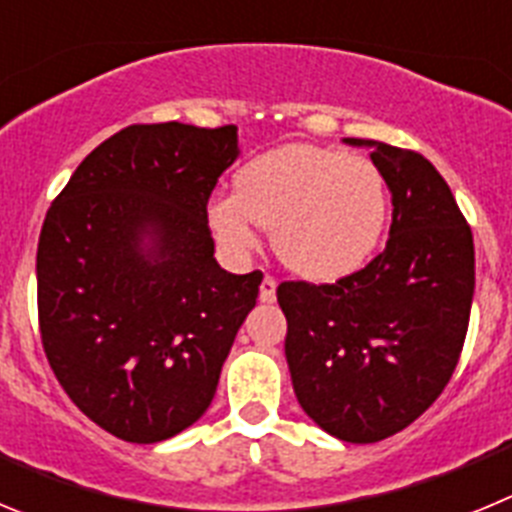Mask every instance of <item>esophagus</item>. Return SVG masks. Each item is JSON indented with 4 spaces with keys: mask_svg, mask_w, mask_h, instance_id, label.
I'll return each instance as SVG.
<instances>
[{
    "mask_svg": "<svg viewBox=\"0 0 512 512\" xmlns=\"http://www.w3.org/2000/svg\"><path fill=\"white\" fill-rule=\"evenodd\" d=\"M274 297H277V279L271 277V274H266L264 282H261V289H259V300L274 302Z\"/></svg>",
    "mask_w": 512,
    "mask_h": 512,
    "instance_id": "obj_1",
    "label": "esophagus"
}]
</instances>
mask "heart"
<instances>
[{
	"mask_svg": "<svg viewBox=\"0 0 512 512\" xmlns=\"http://www.w3.org/2000/svg\"><path fill=\"white\" fill-rule=\"evenodd\" d=\"M390 217V189L369 156L292 143L251 158L233 176V194L212 197L207 220L220 246L246 259L259 228L274 251L310 282H333L372 259Z\"/></svg>",
	"mask_w": 512,
	"mask_h": 512,
	"instance_id": "obj_1",
	"label": "heart"
}]
</instances>
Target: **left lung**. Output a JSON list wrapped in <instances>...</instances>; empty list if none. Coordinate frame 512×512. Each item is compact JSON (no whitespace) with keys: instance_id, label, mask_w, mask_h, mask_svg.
I'll list each match as a JSON object with an SVG mask.
<instances>
[{"instance_id":"1","label":"left lung","mask_w":512,"mask_h":512,"mask_svg":"<svg viewBox=\"0 0 512 512\" xmlns=\"http://www.w3.org/2000/svg\"><path fill=\"white\" fill-rule=\"evenodd\" d=\"M372 146L392 192L387 246L333 284L282 282L287 354L302 410L330 436L374 443L431 408L459 364L474 295V241L428 158Z\"/></svg>"}]
</instances>
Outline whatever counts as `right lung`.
I'll return each instance as SVG.
<instances>
[{
  "instance_id": "1",
  "label": "right lung",
  "mask_w": 512,
  "mask_h": 512,
  "mask_svg": "<svg viewBox=\"0 0 512 512\" xmlns=\"http://www.w3.org/2000/svg\"><path fill=\"white\" fill-rule=\"evenodd\" d=\"M235 156V125H130L48 207L38 241L45 359L76 408L122 441H166L210 408L256 305L264 274L220 269L207 225Z\"/></svg>"
}]
</instances>
